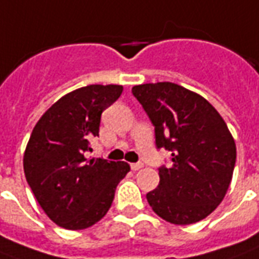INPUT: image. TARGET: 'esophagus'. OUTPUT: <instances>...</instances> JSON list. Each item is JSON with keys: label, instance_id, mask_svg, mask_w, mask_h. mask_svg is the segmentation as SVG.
<instances>
[{"label": "esophagus", "instance_id": "esophagus-1", "mask_svg": "<svg viewBox=\"0 0 259 259\" xmlns=\"http://www.w3.org/2000/svg\"><path fill=\"white\" fill-rule=\"evenodd\" d=\"M143 167L142 163H132L131 164V168L134 169V171H138V169H141Z\"/></svg>", "mask_w": 259, "mask_h": 259}]
</instances>
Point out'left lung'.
Wrapping results in <instances>:
<instances>
[{
    "label": "left lung",
    "mask_w": 259,
    "mask_h": 259,
    "mask_svg": "<svg viewBox=\"0 0 259 259\" xmlns=\"http://www.w3.org/2000/svg\"><path fill=\"white\" fill-rule=\"evenodd\" d=\"M154 125L156 146L171 152L158 168L160 184L146 194L167 222L189 225L204 220L225 197L236 163L235 139L215 107L174 82L132 87Z\"/></svg>",
    "instance_id": "left-lung-1"
}]
</instances>
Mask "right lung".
<instances>
[{
  "mask_svg": "<svg viewBox=\"0 0 259 259\" xmlns=\"http://www.w3.org/2000/svg\"><path fill=\"white\" fill-rule=\"evenodd\" d=\"M122 85H87L62 96L35 124L23 157L26 181L44 212L69 230L90 228L110 208L124 161L87 160L99 137L102 111L120 98Z\"/></svg>",
  "mask_w": 259,
  "mask_h": 259,
  "instance_id": "add662e5",
  "label": "right lung"
}]
</instances>
